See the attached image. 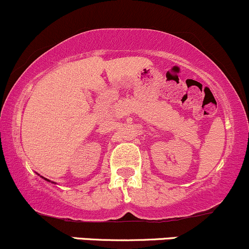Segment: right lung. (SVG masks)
<instances>
[{"instance_id":"1","label":"right lung","mask_w":249,"mask_h":249,"mask_svg":"<svg viewBox=\"0 0 249 249\" xmlns=\"http://www.w3.org/2000/svg\"><path fill=\"white\" fill-rule=\"evenodd\" d=\"M42 178H44V177H42ZM44 179H46V178H44ZM46 180H47V181H51V180H49V179H46Z\"/></svg>"}]
</instances>
